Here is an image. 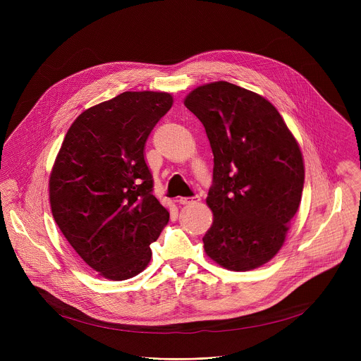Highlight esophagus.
<instances>
[{
	"label": "esophagus",
	"instance_id": "esophagus-1",
	"mask_svg": "<svg viewBox=\"0 0 361 361\" xmlns=\"http://www.w3.org/2000/svg\"><path fill=\"white\" fill-rule=\"evenodd\" d=\"M201 198H200V195H194V197H191V198H185V197H181L180 200H178V202L180 204H183V205H191V204H195V202H198Z\"/></svg>",
	"mask_w": 361,
	"mask_h": 361
}]
</instances>
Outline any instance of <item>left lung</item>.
Wrapping results in <instances>:
<instances>
[{
	"instance_id": "8db88e82",
	"label": "left lung",
	"mask_w": 361,
	"mask_h": 361,
	"mask_svg": "<svg viewBox=\"0 0 361 361\" xmlns=\"http://www.w3.org/2000/svg\"><path fill=\"white\" fill-rule=\"evenodd\" d=\"M184 106L202 123L214 156L205 254L233 271L260 267L283 247L301 201L298 142L269 99L227 81L197 87Z\"/></svg>"
}]
</instances>
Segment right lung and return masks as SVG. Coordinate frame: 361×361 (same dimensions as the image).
<instances>
[{
	"mask_svg": "<svg viewBox=\"0 0 361 361\" xmlns=\"http://www.w3.org/2000/svg\"><path fill=\"white\" fill-rule=\"evenodd\" d=\"M171 106L169 92L126 91L81 113L57 154L51 212L84 263L106 279L141 273L169 223L152 194L144 145Z\"/></svg>",
	"mask_w": 361,
	"mask_h": 361,
	"instance_id": "1",
	"label": "right lung"
}]
</instances>
